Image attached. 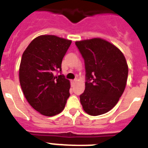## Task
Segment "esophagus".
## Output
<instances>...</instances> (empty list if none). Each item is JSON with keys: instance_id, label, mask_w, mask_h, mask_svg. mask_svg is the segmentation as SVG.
Listing matches in <instances>:
<instances>
[{"instance_id": "esophagus-1", "label": "esophagus", "mask_w": 148, "mask_h": 148, "mask_svg": "<svg viewBox=\"0 0 148 148\" xmlns=\"http://www.w3.org/2000/svg\"><path fill=\"white\" fill-rule=\"evenodd\" d=\"M75 82H76V80H71V83L72 85H74Z\"/></svg>"}]
</instances>
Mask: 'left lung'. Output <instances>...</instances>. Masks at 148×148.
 Wrapping results in <instances>:
<instances>
[{
	"label": "left lung",
	"instance_id": "obj_1",
	"mask_svg": "<svg viewBox=\"0 0 148 148\" xmlns=\"http://www.w3.org/2000/svg\"><path fill=\"white\" fill-rule=\"evenodd\" d=\"M85 65V90L80 95L84 110L91 116L108 112L125 89L128 67L124 54L101 38L75 42Z\"/></svg>",
	"mask_w": 148,
	"mask_h": 148
}]
</instances>
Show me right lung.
I'll list each match as a JSON object with an SVG mask.
<instances>
[{
  "label": "right lung",
  "mask_w": 148,
  "mask_h": 148,
  "mask_svg": "<svg viewBox=\"0 0 148 148\" xmlns=\"http://www.w3.org/2000/svg\"><path fill=\"white\" fill-rule=\"evenodd\" d=\"M71 40L54 35L34 38L23 53L19 79L25 98L34 109L45 116L64 110L70 96V81L61 74L63 58ZM60 72V75H55Z\"/></svg>",
  "instance_id": "right-lung-1"
}]
</instances>
